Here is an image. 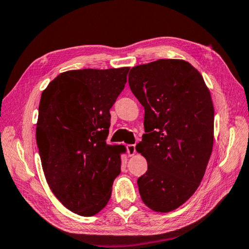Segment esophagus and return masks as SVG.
Instances as JSON below:
<instances>
[{
    "mask_svg": "<svg viewBox=\"0 0 249 249\" xmlns=\"http://www.w3.org/2000/svg\"><path fill=\"white\" fill-rule=\"evenodd\" d=\"M126 150H127V155L129 157L136 154V147H135V145H127L126 146Z\"/></svg>",
    "mask_w": 249,
    "mask_h": 249,
    "instance_id": "esophagus-1",
    "label": "esophagus"
}]
</instances>
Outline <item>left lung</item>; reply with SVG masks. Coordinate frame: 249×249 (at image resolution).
I'll return each mask as SVG.
<instances>
[{"label": "left lung", "instance_id": "1", "mask_svg": "<svg viewBox=\"0 0 249 249\" xmlns=\"http://www.w3.org/2000/svg\"><path fill=\"white\" fill-rule=\"evenodd\" d=\"M133 94L145 108V134L136 150L148 169L137 180L144 203L171 212L196 191L212 154L214 107L201 73L180 59L133 67Z\"/></svg>", "mask_w": 249, "mask_h": 249}]
</instances>
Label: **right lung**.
<instances>
[{"instance_id":"1","label":"right lung","mask_w":249,"mask_h":249,"mask_svg":"<svg viewBox=\"0 0 249 249\" xmlns=\"http://www.w3.org/2000/svg\"><path fill=\"white\" fill-rule=\"evenodd\" d=\"M129 68L62 72L43 91L36 126L41 166L54 196L81 216L99 213L121 172L123 145H107L109 108Z\"/></svg>"}]
</instances>
